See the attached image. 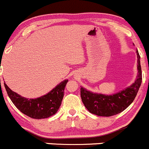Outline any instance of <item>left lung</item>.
<instances>
[{
  "instance_id": "left-lung-1",
  "label": "left lung",
  "mask_w": 149,
  "mask_h": 149,
  "mask_svg": "<svg viewBox=\"0 0 149 149\" xmlns=\"http://www.w3.org/2000/svg\"><path fill=\"white\" fill-rule=\"evenodd\" d=\"M136 53L138 58V75L133 85L111 95L93 93L84 87H81L82 101L90 113L98 116L109 117L123 112L133 102L142 82L140 55L138 50Z\"/></svg>"
}]
</instances>
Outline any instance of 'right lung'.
Segmentation results:
<instances>
[{
    "label": "right lung",
    "instance_id": "right-lung-1",
    "mask_svg": "<svg viewBox=\"0 0 149 149\" xmlns=\"http://www.w3.org/2000/svg\"><path fill=\"white\" fill-rule=\"evenodd\" d=\"M1 82V79H0ZM68 80L62 81L49 93L35 99L21 97L12 91L4 82L8 95L21 113L34 119H43L56 114L64 97V90Z\"/></svg>",
    "mask_w": 149,
    "mask_h": 149
}]
</instances>
